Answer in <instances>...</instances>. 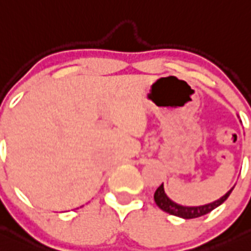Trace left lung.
Wrapping results in <instances>:
<instances>
[{
  "mask_svg": "<svg viewBox=\"0 0 251 251\" xmlns=\"http://www.w3.org/2000/svg\"><path fill=\"white\" fill-rule=\"evenodd\" d=\"M232 189H234V187H232L225 196H222L220 200L212 202V203L197 207H186L177 204L176 202L169 200V198L167 197V195H165L164 187H163V184H160V186L158 187V189L155 191V193H154V200H155V203L158 204L159 208L164 211V212H168L169 215L182 217V219H196V217H201L203 216V215H206V213L211 212V211L215 210L216 207H219L220 204L224 203V202L227 200V197L230 196L231 192H232Z\"/></svg>",
  "mask_w": 251,
  "mask_h": 251,
  "instance_id": "left-lung-1",
  "label": "left lung"
}]
</instances>
